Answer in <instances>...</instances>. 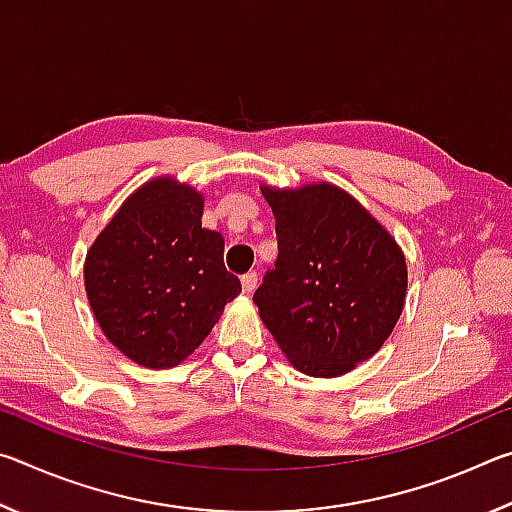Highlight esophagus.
<instances>
[{"instance_id":"esophagus-1","label":"esophagus","mask_w":512,"mask_h":512,"mask_svg":"<svg viewBox=\"0 0 512 512\" xmlns=\"http://www.w3.org/2000/svg\"><path fill=\"white\" fill-rule=\"evenodd\" d=\"M241 289H244V293H253L257 289V273L250 271L241 277Z\"/></svg>"}]
</instances>
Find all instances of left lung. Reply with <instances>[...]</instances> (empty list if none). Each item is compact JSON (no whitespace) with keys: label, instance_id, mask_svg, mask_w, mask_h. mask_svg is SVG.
<instances>
[{"label":"left lung","instance_id":"1","mask_svg":"<svg viewBox=\"0 0 512 512\" xmlns=\"http://www.w3.org/2000/svg\"><path fill=\"white\" fill-rule=\"evenodd\" d=\"M277 259L253 302L287 359L339 377L391 336L406 298V259L388 230L336 185L262 187Z\"/></svg>","mask_w":512,"mask_h":512}]
</instances>
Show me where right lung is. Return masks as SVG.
Wrapping results in <instances>:
<instances>
[{"label":"right lung","mask_w":512,"mask_h":512,"mask_svg":"<svg viewBox=\"0 0 512 512\" xmlns=\"http://www.w3.org/2000/svg\"><path fill=\"white\" fill-rule=\"evenodd\" d=\"M203 196L149 180L112 216L85 257V291L115 348L146 368L187 359L241 291L223 237L203 228Z\"/></svg>","instance_id":"1"}]
</instances>
